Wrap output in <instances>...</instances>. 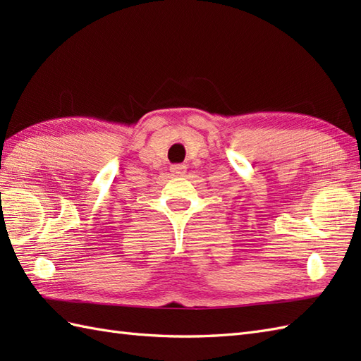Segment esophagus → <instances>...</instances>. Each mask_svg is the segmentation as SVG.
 <instances>
[{
    "label": "esophagus",
    "mask_w": 361,
    "mask_h": 361,
    "mask_svg": "<svg viewBox=\"0 0 361 361\" xmlns=\"http://www.w3.org/2000/svg\"><path fill=\"white\" fill-rule=\"evenodd\" d=\"M171 172L173 176H178V175H183L186 172V166L185 164H172L171 166Z\"/></svg>",
    "instance_id": "1"
}]
</instances>
